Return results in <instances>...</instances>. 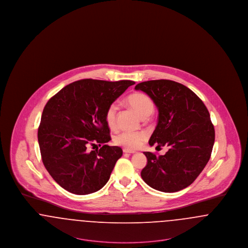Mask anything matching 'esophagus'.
Listing matches in <instances>:
<instances>
[{
  "mask_svg": "<svg viewBox=\"0 0 248 248\" xmlns=\"http://www.w3.org/2000/svg\"><path fill=\"white\" fill-rule=\"evenodd\" d=\"M124 154H135L136 152L135 151H132V150H127V149H124Z\"/></svg>",
  "mask_w": 248,
  "mask_h": 248,
  "instance_id": "1",
  "label": "esophagus"
}]
</instances>
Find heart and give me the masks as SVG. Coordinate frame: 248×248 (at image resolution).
I'll use <instances>...</instances> for the list:
<instances>
[{
	"mask_svg": "<svg viewBox=\"0 0 248 248\" xmlns=\"http://www.w3.org/2000/svg\"><path fill=\"white\" fill-rule=\"evenodd\" d=\"M126 104L130 107L140 118H147L150 116L154 109L153 100L147 94L136 92L129 94L125 99ZM116 114L117 105L115 103L110 104L107 108L105 112V120L107 125L110 129L116 128ZM147 139V134L144 131L129 132L125 131L117 135L114 138V143L127 150H135L139 148Z\"/></svg>",
	"mask_w": 248,
	"mask_h": 248,
	"instance_id": "b5f03b06",
	"label": "heart"
}]
</instances>
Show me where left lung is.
Returning a JSON list of instances; mask_svg holds the SVG:
<instances>
[{
    "instance_id": "1",
    "label": "left lung",
    "mask_w": 248,
    "mask_h": 248,
    "mask_svg": "<svg viewBox=\"0 0 248 248\" xmlns=\"http://www.w3.org/2000/svg\"><path fill=\"white\" fill-rule=\"evenodd\" d=\"M136 90L148 94L159 111L149 144L166 146L165 155L149 152L142 179L152 188L176 192L189 186L208 163L215 129L203 102L187 86L170 80L138 83Z\"/></svg>"
}]
</instances>
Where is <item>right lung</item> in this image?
I'll use <instances>...</instances> for the list:
<instances>
[{
    "instance_id": "add662e5",
    "label": "right lung",
    "mask_w": 248,
    "mask_h": 248,
    "mask_svg": "<svg viewBox=\"0 0 248 248\" xmlns=\"http://www.w3.org/2000/svg\"><path fill=\"white\" fill-rule=\"evenodd\" d=\"M135 82L83 79L66 85L45 107L38 129L42 160L63 189L84 195L105 186L123 150L110 140L105 112ZM98 143L99 150L88 148Z\"/></svg>"
}]
</instances>
